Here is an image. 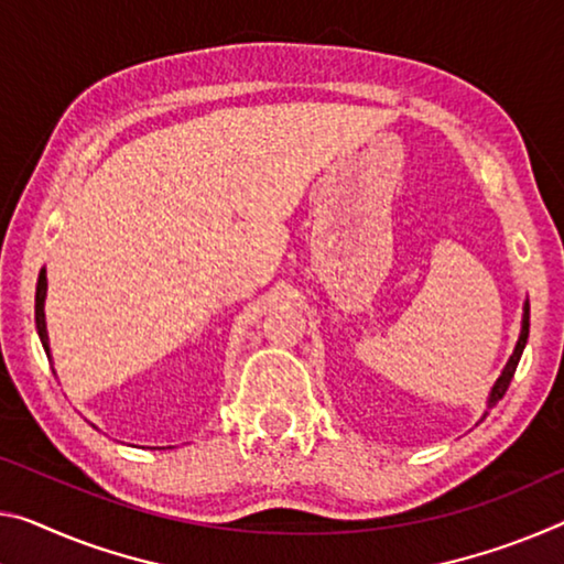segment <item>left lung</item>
I'll list each match as a JSON object with an SVG mask.
<instances>
[{
	"instance_id": "8db88e82",
	"label": "left lung",
	"mask_w": 564,
	"mask_h": 564,
	"mask_svg": "<svg viewBox=\"0 0 564 564\" xmlns=\"http://www.w3.org/2000/svg\"><path fill=\"white\" fill-rule=\"evenodd\" d=\"M527 336H530V301L524 299V306H522V328H520V338H517V344H514V351H512V356H509V359H507V364H505L502 373H499V379L495 381V387H491V391H489V397H487V409H485V414H481V419H485V416L489 414V409H495V406L499 404V399H502V397L507 394V389H509V381H512L514 371H517V364H520V359H522V351H524V346H527ZM481 419H479V422H481Z\"/></svg>"
}]
</instances>
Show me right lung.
<instances>
[{"mask_svg":"<svg viewBox=\"0 0 564 564\" xmlns=\"http://www.w3.org/2000/svg\"><path fill=\"white\" fill-rule=\"evenodd\" d=\"M44 299H47V268H42L37 279V293H34V324H37L40 341L44 346V354L52 364V351H50V336H47V318H44Z\"/></svg>","mask_w":564,"mask_h":564,"instance_id":"obj_1","label":"right lung"}]
</instances>
